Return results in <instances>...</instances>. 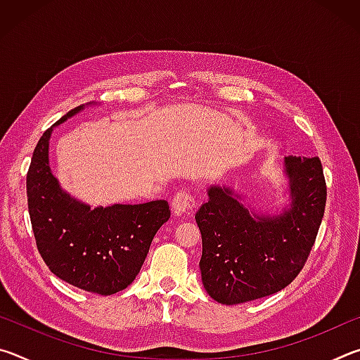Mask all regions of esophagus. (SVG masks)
<instances>
[{
	"label": "esophagus",
	"instance_id": "obj_1",
	"mask_svg": "<svg viewBox=\"0 0 360 360\" xmlns=\"http://www.w3.org/2000/svg\"><path fill=\"white\" fill-rule=\"evenodd\" d=\"M173 212L176 216L182 214H191L193 210L197 208V200L193 195L187 191H181L174 195L173 198Z\"/></svg>",
	"mask_w": 360,
	"mask_h": 360
}]
</instances>
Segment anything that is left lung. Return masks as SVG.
I'll return each mask as SVG.
<instances>
[{"mask_svg": "<svg viewBox=\"0 0 360 360\" xmlns=\"http://www.w3.org/2000/svg\"><path fill=\"white\" fill-rule=\"evenodd\" d=\"M292 203L278 216L255 214L229 187L211 186L195 214L202 231V281L224 304L276 294L297 278L324 217L327 186L319 157L284 158Z\"/></svg>", "mask_w": 360, "mask_h": 360, "instance_id": "8db88e82", "label": "left lung"}]
</instances>
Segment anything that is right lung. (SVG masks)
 I'll return each instance as SVG.
<instances>
[{
    "instance_id": "obj_1",
    "label": "right lung",
    "mask_w": 360,
    "mask_h": 360,
    "mask_svg": "<svg viewBox=\"0 0 360 360\" xmlns=\"http://www.w3.org/2000/svg\"><path fill=\"white\" fill-rule=\"evenodd\" d=\"M84 109L77 106L60 125ZM36 144L27 174L28 212L36 246L53 275L71 285L112 295L141 270L157 230L169 219L165 200L90 208L62 191L49 167L52 129Z\"/></svg>"
}]
</instances>
